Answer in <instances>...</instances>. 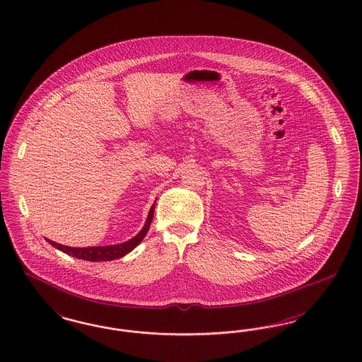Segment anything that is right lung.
I'll use <instances>...</instances> for the list:
<instances>
[{
  "label": "right lung",
  "mask_w": 362,
  "mask_h": 362,
  "mask_svg": "<svg viewBox=\"0 0 362 362\" xmlns=\"http://www.w3.org/2000/svg\"><path fill=\"white\" fill-rule=\"evenodd\" d=\"M154 208H156V205L153 204L152 208L149 210L146 222H145L144 228L141 229L140 233L134 235L132 240H129L127 243H122V244L109 246H89V247H71V246L61 245V244H57V243H54L52 240H47V243L50 245L54 246L56 249L61 250V252L69 255V256L76 257V258H80V259H85V261H93V262H95V261H112V259H117V258H121V257L128 255L129 252H132L144 240V237L148 233L149 226L152 223Z\"/></svg>",
  "instance_id": "right-lung-1"
}]
</instances>
